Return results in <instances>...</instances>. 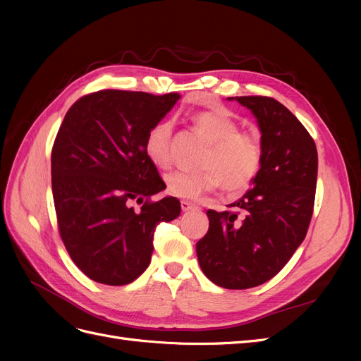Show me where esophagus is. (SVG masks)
Returning a JSON list of instances; mask_svg holds the SVG:
<instances>
[{
    "instance_id": "1",
    "label": "esophagus",
    "mask_w": 361,
    "mask_h": 361,
    "mask_svg": "<svg viewBox=\"0 0 361 361\" xmlns=\"http://www.w3.org/2000/svg\"><path fill=\"white\" fill-rule=\"evenodd\" d=\"M180 207H182V211L199 209V206H195L194 203H191V202H188V200H182V202H180Z\"/></svg>"
}]
</instances>
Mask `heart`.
Segmentation results:
<instances>
[{"instance_id":"1","label":"heart","mask_w":361,"mask_h":361,"mask_svg":"<svg viewBox=\"0 0 361 361\" xmlns=\"http://www.w3.org/2000/svg\"><path fill=\"white\" fill-rule=\"evenodd\" d=\"M195 130L209 143L197 173L174 171L166 178L167 192L174 197L195 199L218 185L227 192H241L255 182L262 169L259 137L239 130V123L223 110L200 111L191 117ZM173 123L164 118L147 130L145 152L158 169L171 167Z\"/></svg>"}]
</instances>
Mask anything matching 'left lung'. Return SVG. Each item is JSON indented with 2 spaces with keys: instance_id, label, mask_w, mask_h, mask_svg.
<instances>
[{
  "instance_id": "8db88e82",
  "label": "left lung",
  "mask_w": 361,
  "mask_h": 361,
  "mask_svg": "<svg viewBox=\"0 0 361 361\" xmlns=\"http://www.w3.org/2000/svg\"><path fill=\"white\" fill-rule=\"evenodd\" d=\"M236 101L257 118L262 169L255 188L227 211L206 212L209 231L195 251L216 286L248 289L279 274L304 241L314 206L318 150L307 129L279 101L268 96Z\"/></svg>"
}]
</instances>
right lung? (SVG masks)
Here are the masks:
<instances>
[{
    "mask_svg": "<svg viewBox=\"0 0 361 361\" xmlns=\"http://www.w3.org/2000/svg\"><path fill=\"white\" fill-rule=\"evenodd\" d=\"M179 97L99 90L63 118L51 154L59 233L73 264L102 285L123 286L143 274L157 226L180 214L178 199L150 200L166 183L145 152L147 130Z\"/></svg>",
    "mask_w": 361,
    "mask_h": 361,
    "instance_id": "obj_1",
    "label": "right lung"
}]
</instances>
